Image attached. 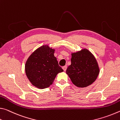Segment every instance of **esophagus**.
I'll return each instance as SVG.
<instances>
[{"mask_svg":"<svg viewBox=\"0 0 120 120\" xmlns=\"http://www.w3.org/2000/svg\"><path fill=\"white\" fill-rule=\"evenodd\" d=\"M62 68H63V70L64 71H65L66 70V68H67V66H63Z\"/></svg>","mask_w":120,"mask_h":120,"instance_id":"1","label":"esophagus"}]
</instances>
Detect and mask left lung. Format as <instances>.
<instances>
[{"mask_svg":"<svg viewBox=\"0 0 120 120\" xmlns=\"http://www.w3.org/2000/svg\"><path fill=\"white\" fill-rule=\"evenodd\" d=\"M71 60V64L66 72L74 85L86 87L95 81L99 69L96 58L89 50L83 49L72 53Z\"/></svg>","mask_w":120,"mask_h":120,"instance_id":"obj_1","label":"left lung"}]
</instances>
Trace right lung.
<instances>
[{"label":"right lung","mask_w":120,"mask_h":120,"mask_svg":"<svg viewBox=\"0 0 120 120\" xmlns=\"http://www.w3.org/2000/svg\"><path fill=\"white\" fill-rule=\"evenodd\" d=\"M54 51L47 45L40 47L31 55L25 64L27 78L39 89L49 87L57 74L63 71L54 56Z\"/></svg>","instance_id":"right-lung-1"}]
</instances>
